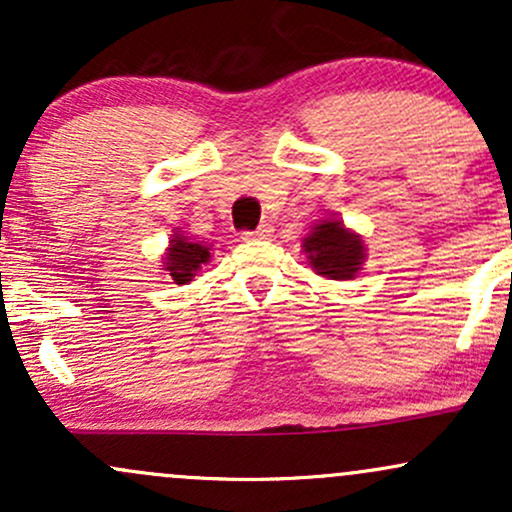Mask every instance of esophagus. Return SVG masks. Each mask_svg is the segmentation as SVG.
I'll use <instances>...</instances> for the list:
<instances>
[{
    "label": "esophagus",
    "mask_w": 512,
    "mask_h": 512,
    "mask_svg": "<svg viewBox=\"0 0 512 512\" xmlns=\"http://www.w3.org/2000/svg\"><path fill=\"white\" fill-rule=\"evenodd\" d=\"M269 236H272V226H269V223H262V226L257 228V231H245L243 233L245 240H264V238H269Z\"/></svg>",
    "instance_id": "esophagus-1"
}]
</instances>
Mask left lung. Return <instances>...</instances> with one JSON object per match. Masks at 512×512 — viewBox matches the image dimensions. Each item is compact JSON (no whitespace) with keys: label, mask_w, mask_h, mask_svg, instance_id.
I'll return each mask as SVG.
<instances>
[{"label":"left lung","mask_w":512,"mask_h":512,"mask_svg":"<svg viewBox=\"0 0 512 512\" xmlns=\"http://www.w3.org/2000/svg\"><path fill=\"white\" fill-rule=\"evenodd\" d=\"M303 250L317 274L337 281L354 279L366 260L363 238L337 219L315 223L313 231L303 238Z\"/></svg>","instance_id":"left-lung-1"}]
</instances>
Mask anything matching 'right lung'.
<instances>
[{
    "label": "right lung",
    "instance_id": "add662e5",
    "mask_svg": "<svg viewBox=\"0 0 512 512\" xmlns=\"http://www.w3.org/2000/svg\"><path fill=\"white\" fill-rule=\"evenodd\" d=\"M209 257L211 252L207 245L195 243V240L182 236V233H173L170 248L163 257V267H166L175 284H190L192 276L197 274L202 264L209 262Z\"/></svg>",
    "mask_w": 512,
    "mask_h": 512
}]
</instances>
